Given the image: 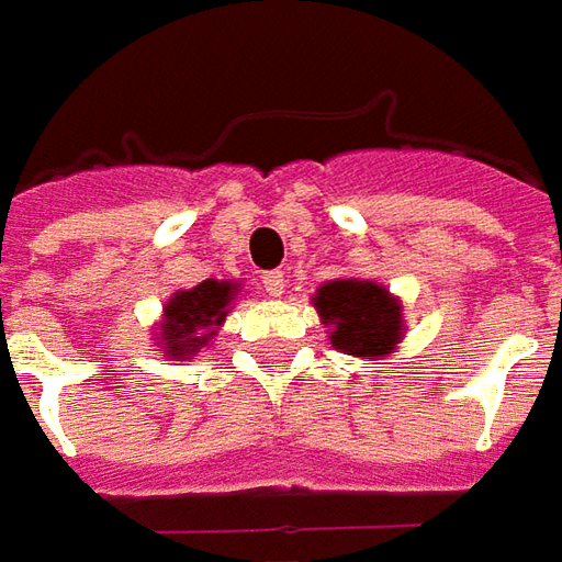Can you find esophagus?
I'll list each match as a JSON object with an SVG mask.
<instances>
[{
  "instance_id": "esophagus-1",
  "label": "esophagus",
  "mask_w": 562,
  "mask_h": 562,
  "mask_svg": "<svg viewBox=\"0 0 562 562\" xmlns=\"http://www.w3.org/2000/svg\"><path fill=\"white\" fill-rule=\"evenodd\" d=\"M261 285H265V292L270 297H280L282 289H285V277H282V270H268L265 277H261Z\"/></svg>"
}]
</instances>
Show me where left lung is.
Wrapping results in <instances>:
<instances>
[{"mask_svg":"<svg viewBox=\"0 0 562 562\" xmlns=\"http://www.w3.org/2000/svg\"><path fill=\"white\" fill-rule=\"evenodd\" d=\"M313 304L330 328V342L346 355L382 358L401 342V304L376 282H328Z\"/></svg>","mask_w":562,"mask_h":562,"instance_id":"left-lung-1","label":"left lung"}]
</instances>
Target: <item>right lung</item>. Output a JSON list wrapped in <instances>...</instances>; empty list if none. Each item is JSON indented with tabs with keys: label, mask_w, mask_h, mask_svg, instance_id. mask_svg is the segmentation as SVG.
<instances>
[{
	"label": "right lung",
	"mask_w": 562,
	"mask_h": 562,
	"mask_svg": "<svg viewBox=\"0 0 562 562\" xmlns=\"http://www.w3.org/2000/svg\"><path fill=\"white\" fill-rule=\"evenodd\" d=\"M237 285L234 282L204 280L189 292H177L165 306V325H161V352L171 358H186L201 346H207L216 334V325L228 313Z\"/></svg>",
	"instance_id": "1"
}]
</instances>
